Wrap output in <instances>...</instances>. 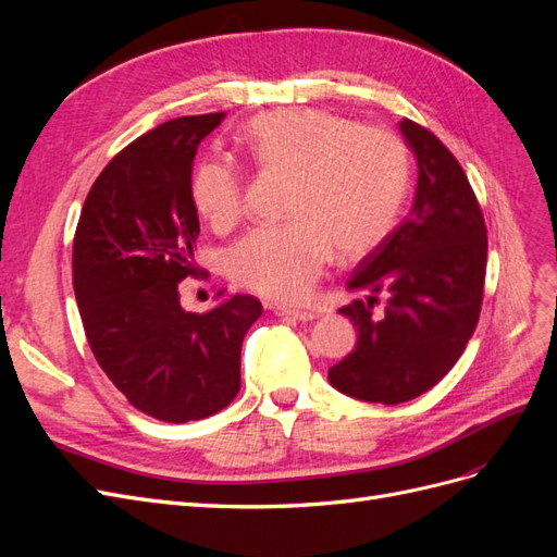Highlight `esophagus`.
Returning <instances> with one entry per match:
<instances>
[{
  "label": "esophagus",
  "mask_w": 557,
  "mask_h": 557,
  "mask_svg": "<svg viewBox=\"0 0 557 557\" xmlns=\"http://www.w3.org/2000/svg\"><path fill=\"white\" fill-rule=\"evenodd\" d=\"M276 313L283 318H293L299 320V323H309V320L315 318L313 311H305V309H288V307H276Z\"/></svg>",
  "instance_id": "esophagus-1"
}]
</instances>
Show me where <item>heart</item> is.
Wrapping results in <instances>:
<instances>
[{
  "instance_id": "heart-1",
  "label": "heart",
  "mask_w": 557,
  "mask_h": 557,
  "mask_svg": "<svg viewBox=\"0 0 557 557\" xmlns=\"http://www.w3.org/2000/svg\"><path fill=\"white\" fill-rule=\"evenodd\" d=\"M262 172L290 176L288 223L258 227L227 252V272L244 288L274 301L305 299L330 262L374 250L397 223L407 195V148L383 127H356L320 109L252 117L242 134ZM190 195L213 227L244 213V174L225 158L195 166Z\"/></svg>"
}]
</instances>
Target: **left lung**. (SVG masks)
I'll list each match as a JSON object with an SVG mask.
<instances>
[{
  "label": "left lung",
  "instance_id": "8db88e82",
  "mask_svg": "<svg viewBox=\"0 0 557 557\" xmlns=\"http://www.w3.org/2000/svg\"><path fill=\"white\" fill-rule=\"evenodd\" d=\"M399 129L418 160L413 207L350 274L348 288L369 293L339 309L358 344L327 374L339 393L372 404L423 395L460 360L479 323L487 260L483 213L460 162L409 117ZM379 294L386 307L374 314Z\"/></svg>",
  "mask_w": 557,
  "mask_h": 557
}]
</instances>
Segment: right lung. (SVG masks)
I'll return each instance as SVG.
<instances>
[{
	"instance_id": "right-lung-1",
	"label": "right lung",
	"mask_w": 557,
	"mask_h": 557,
	"mask_svg": "<svg viewBox=\"0 0 557 557\" xmlns=\"http://www.w3.org/2000/svg\"><path fill=\"white\" fill-rule=\"evenodd\" d=\"M223 117H174L123 148L74 234V293L95 360L134 409L164 423L209 418L237 397L244 336L262 313L260 299L223 290L207 313L181 307L178 283L197 276L193 160Z\"/></svg>"
}]
</instances>
